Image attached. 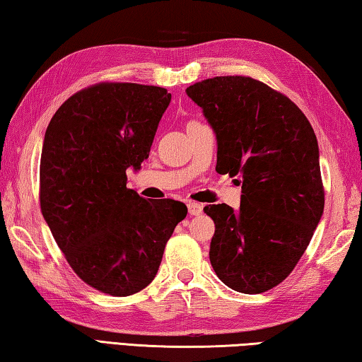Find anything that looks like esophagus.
I'll return each instance as SVG.
<instances>
[{"label":"esophagus","mask_w":362,"mask_h":362,"mask_svg":"<svg viewBox=\"0 0 362 362\" xmlns=\"http://www.w3.org/2000/svg\"><path fill=\"white\" fill-rule=\"evenodd\" d=\"M187 211L191 216H199V214H202V211H204V205L197 204V202H189Z\"/></svg>","instance_id":"1"}]
</instances>
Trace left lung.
Segmentation results:
<instances>
[{
  "label": "left lung",
  "instance_id": "1",
  "mask_svg": "<svg viewBox=\"0 0 362 362\" xmlns=\"http://www.w3.org/2000/svg\"><path fill=\"white\" fill-rule=\"evenodd\" d=\"M186 92L216 132V171L243 181L238 210L204 208L216 227L211 265L230 289L265 293L294 270L325 210L316 135L294 101L250 76H216Z\"/></svg>",
  "mask_w": 362,
  "mask_h": 362
}]
</instances>
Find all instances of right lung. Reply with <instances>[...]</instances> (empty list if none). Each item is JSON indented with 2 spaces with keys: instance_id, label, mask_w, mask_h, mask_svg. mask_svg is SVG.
I'll use <instances>...</instances> for the list:
<instances>
[{
  "instance_id": "right-lung-1",
  "label": "right lung",
  "mask_w": 362,
  "mask_h": 362,
  "mask_svg": "<svg viewBox=\"0 0 362 362\" xmlns=\"http://www.w3.org/2000/svg\"><path fill=\"white\" fill-rule=\"evenodd\" d=\"M171 93L98 82L71 95L47 125L40 163L41 213L69 267L103 294L125 297L154 280L187 208L127 189V168L149 151Z\"/></svg>"
}]
</instances>
